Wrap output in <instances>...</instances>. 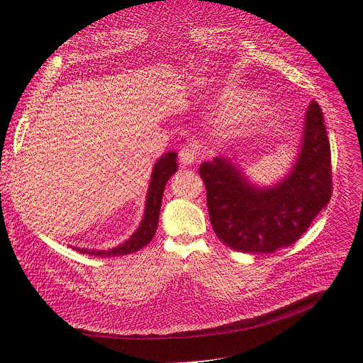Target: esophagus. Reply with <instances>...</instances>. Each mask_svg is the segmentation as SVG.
I'll return each mask as SVG.
<instances>
[{
	"label": "esophagus",
	"instance_id": "esophagus-1",
	"mask_svg": "<svg viewBox=\"0 0 363 363\" xmlns=\"http://www.w3.org/2000/svg\"><path fill=\"white\" fill-rule=\"evenodd\" d=\"M196 160H197V156H196V150L193 145H185L179 151V162L182 166H191L196 163Z\"/></svg>",
	"mask_w": 363,
	"mask_h": 363
}]
</instances>
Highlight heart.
Returning a JSON list of instances; mask_svg holds the SVG:
<instances>
[{
  "instance_id": "heart-1",
  "label": "heart",
  "mask_w": 363,
  "mask_h": 363,
  "mask_svg": "<svg viewBox=\"0 0 363 363\" xmlns=\"http://www.w3.org/2000/svg\"><path fill=\"white\" fill-rule=\"evenodd\" d=\"M235 95H225L219 100L222 106H228ZM274 114V110L259 99L242 100L238 104L228 107L220 116L222 126L234 135H242L259 129Z\"/></svg>"
}]
</instances>
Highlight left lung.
<instances>
[{"instance_id":"left-lung-1","label":"left lung","mask_w":363,"mask_h":363,"mask_svg":"<svg viewBox=\"0 0 363 363\" xmlns=\"http://www.w3.org/2000/svg\"><path fill=\"white\" fill-rule=\"evenodd\" d=\"M319 104L304 114L298 155L272 185L253 184L233 157L200 164L207 208L218 238L242 253H274L296 242L333 194L331 148Z\"/></svg>"}]
</instances>
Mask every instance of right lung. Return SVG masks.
I'll return each instance as SVG.
<instances>
[{"mask_svg":"<svg viewBox=\"0 0 363 363\" xmlns=\"http://www.w3.org/2000/svg\"><path fill=\"white\" fill-rule=\"evenodd\" d=\"M178 155L175 151H169L163 155L152 167L151 172V179L147 189V197H145V211L144 216L141 219L140 226L137 231L133 233L125 242L113 247L108 250H91V249H81V247H73L76 252L86 253L99 257H110V256H125L135 253L141 250L144 245H147L152 237L156 234L157 225H159V215H160V207H162V197L167 179L175 174L178 170L177 163Z\"/></svg>","mask_w":363,"mask_h":363,"instance_id":"obj_1","label":"right lung"}]
</instances>
